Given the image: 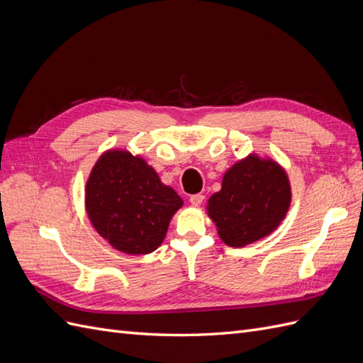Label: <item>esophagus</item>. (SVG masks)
<instances>
[{
  "label": "esophagus",
  "mask_w": 363,
  "mask_h": 363,
  "mask_svg": "<svg viewBox=\"0 0 363 363\" xmlns=\"http://www.w3.org/2000/svg\"><path fill=\"white\" fill-rule=\"evenodd\" d=\"M189 201H191V204H192L194 207H199V206H201V203L204 201V195H201V194L192 195L191 199H189Z\"/></svg>",
  "instance_id": "34e87169"
}]
</instances>
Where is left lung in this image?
Wrapping results in <instances>:
<instances>
[{"label": "left lung", "instance_id": "left-lung-1", "mask_svg": "<svg viewBox=\"0 0 363 363\" xmlns=\"http://www.w3.org/2000/svg\"><path fill=\"white\" fill-rule=\"evenodd\" d=\"M292 201L288 172L269 156L250 152L223 175L221 191L207 201V216L228 247L242 248L269 236Z\"/></svg>", "mask_w": 363, "mask_h": 363}]
</instances>
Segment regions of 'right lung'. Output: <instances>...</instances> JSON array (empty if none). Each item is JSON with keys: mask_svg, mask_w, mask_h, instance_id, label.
Here are the masks:
<instances>
[{"mask_svg": "<svg viewBox=\"0 0 363 363\" xmlns=\"http://www.w3.org/2000/svg\"><path fill=\"white\" fill-rule=\"evenodd\" d=\"M183 200L156 169L128 150L104 151L84 186L89 221L115 250L128 256L157 250Z\"/></svg>", "mask_w": 363, "mask_h": 363, "instance_id": "obj_1", "label": "right lung"}]
</instances>
